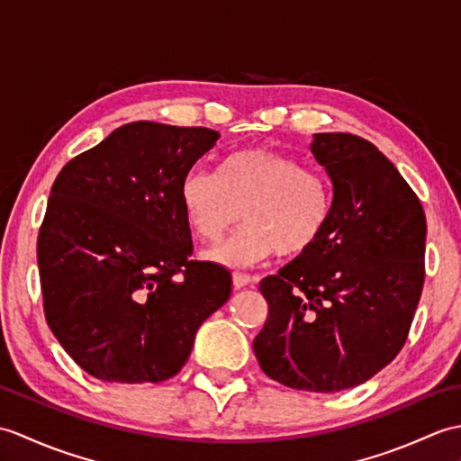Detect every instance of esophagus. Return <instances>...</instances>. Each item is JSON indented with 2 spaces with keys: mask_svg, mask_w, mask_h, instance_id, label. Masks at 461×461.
<instances>
[{
  "mask_svg": "<svg viewBox=\"0 0 461 461\" xmlns=\"http://www.w3.org/2000/svg\"><path fill=\"white\" fill-rule=\"evenodd\" d=\"M253 281H256V277H249V276H246V273H233V289L248 287Z\"/></svg>",
  "mask_w": 461,
  "mask_h": 461,
  "instance_id": "obj_1",
  "label": "esophagus"
}]
</instances>
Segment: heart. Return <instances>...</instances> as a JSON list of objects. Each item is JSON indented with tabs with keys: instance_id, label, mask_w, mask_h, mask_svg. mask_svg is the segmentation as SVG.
<instances>
[{
	"instance_id": "1",
	"label": "heart",
	"mask_w": 461,
	"mask_h": 461,
	"mask_svg": "<svg viewBox=\"0 0 461 461\" xmlns=\"http://www.w3.org/2000/svg\"><path fill=\"white\" fill-rule=\"evenodd\" d=\"M180 203L190 228L205 241L220 240L231 225H246L210 251L228 267H249L273 251L297 258L317 246L332 215L325 176L305 170L271 149L230 154L220 174L192 168L180 182Z\"/></svg>"
}]
</instances>
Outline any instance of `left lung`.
I'll use <instances>...</instances> for the list:
<instances>
[{"mask_svg": "<svg viewBox=\"0 0 461 461\" xmlns=\"http://www.w3.org/2000/svg\"><path fill=\"white\" fill-rule=\"evenodd\" d=\"M311 152L332 182L330 221L259 283L269 312L253 352L269 378L327 394L366 382L404 347L424 287L426 215L372 142L321 132Z\"/></svg>", "mask_w": 461, "mask_h": 461, "instance_id": "left-lung-1", "label": "left lung"}]
</instances>
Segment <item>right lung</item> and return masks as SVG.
<instances>
[{"label":"right lung","mask_w":461,"mask_h":461,"mask_svg":"<svg viewBox=\"0 0 461 461\" xmlns=\"http://www.w3.org/2000/svg\"><path fill=\"white\" fill-rule=\"evenodd\" d=\"M220 132L129 122L63 166L37 238L49 329L104 382H162L231 295L230 271L192 259L180 182Z\"/></svg>","instance_id":"add662e5"}]
</instances>
